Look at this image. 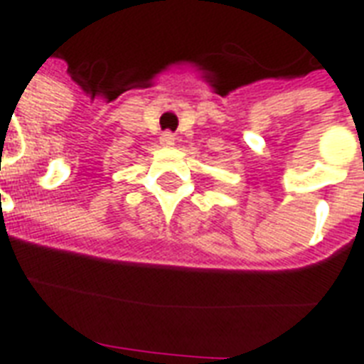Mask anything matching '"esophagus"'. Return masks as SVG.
I'll return each mask as SVG.
<instances>
[{
    "label": "esophagus",
    "instance_id": "1",
    "mask_svg": "<svg viewBox=\"0 0 364 364\" xmlns=\"http://www.w3.org/2000/svg\"><path fill=\"white\" fill-rule=\"evenodd\" d=\"M176 141V136L171 134V132H164L162 136H160V145H164V147H171Z\"/></svg>",
    "mask_w": 364,
    "mask_h": 364
}]
</instances>
